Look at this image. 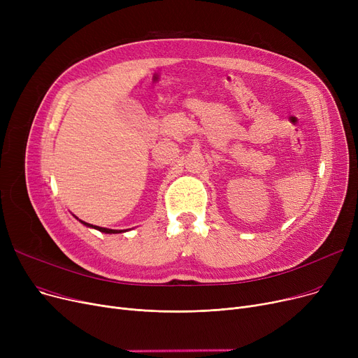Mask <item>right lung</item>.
Segmentation results:
<instances>
[{
  "instance_id": "1",
  "label": "right lung",
  "mask_w": 358,
  "mask_h": 358,
  "mask_svg": "<svg viewBox=\"0 0 358 358\" xmlns=\"http://www.w3.org/2000/svg\"><path fill=\"white\" fill-rule=\"evenodd\" d=\"M81 223L85 224V227H88V228H94V229H97V231L104 232V234H120V232H124V231H116V229H107V228H101V227H94V224H90V223L83 222V220H81Z\"/></svg>"
}]
</instances>
